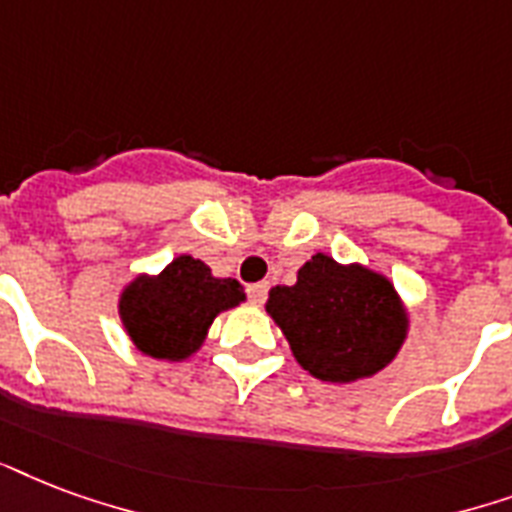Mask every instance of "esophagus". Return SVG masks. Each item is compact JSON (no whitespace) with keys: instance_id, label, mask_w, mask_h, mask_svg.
I'll return each instance as SVG.
<instances>
[{"instance_id":"1","label":"esophagus","mask_w":512,"mask_h":512,"mask_svg":"<svg viewBox=\"0 0 512 512\" xmlns=\"http://www.w3.org/2000/svg\"><path fill=\"white\" fill-rule=\"evenodd\" d=\"M267 291H269L267 283L248 285V299H251V304L261 307V304H264V299H267Z\"/></svg>"}]
</instances>
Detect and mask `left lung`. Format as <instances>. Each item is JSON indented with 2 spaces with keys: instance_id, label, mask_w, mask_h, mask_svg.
<instances>
[{
  "instance_id": "obj_1",
  "label": "left lung",
  "mask_w": 512,
  "mask_h": 512,
  "mask_svg": "<svg viewBox=\"0 0 512 512\" xmlns=\"http://www.w3.org/2000/svg\"><path fill=\"white\" fill-rule=\"evenodd\" d=\"M267 315L293 358L328 384L371 379L398 358L411 318L387 275L315 253L293 285L269 291Z\"/></svg>"
}]
</instances>
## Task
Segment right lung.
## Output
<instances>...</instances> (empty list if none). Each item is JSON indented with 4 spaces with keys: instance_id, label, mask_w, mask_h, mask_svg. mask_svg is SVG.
<instances>
[{
    "instance_id": "obj_1",
    "label": "right lung",
    "mask_w": 512,
    "mask_h": 512,
    "mask_svg": "<svg viewBox=\"0 0 512 512\" xmlns=\"http://www.w3.org/2000/svg\"><path fill=\"white\" fill-rule=\"evenodd\" d=\"M243 301L235 277H213L205 261L181 253L157 275L133 277L120 291L117 315L138 352L184 363L200 352L213 320Z\"/></svg>"
}]
</instances>
